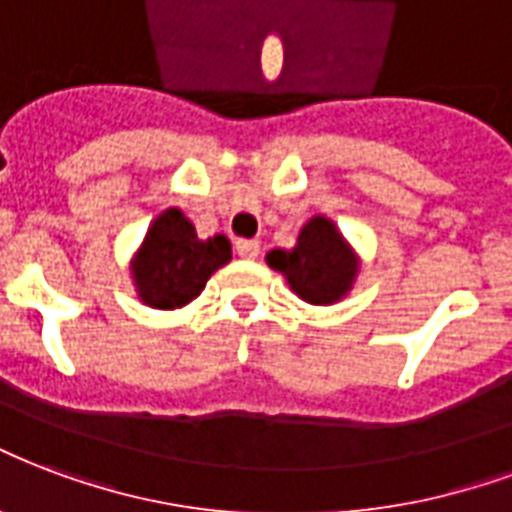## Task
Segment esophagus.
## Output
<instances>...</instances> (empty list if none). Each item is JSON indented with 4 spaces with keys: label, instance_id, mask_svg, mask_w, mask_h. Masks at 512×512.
I'll return each mask as SVG.
<instances>
[{
    "label": "esophagus",
    "instance_id": "esophagus-1",
    "mask_svg": "<svg viewBox=\"0 0 512 512\" xmlns=\"http://www.w3.org/2000/svg\"><path fill=\"white\" fill-rule=\"evenodd\" d=\"M236 252L244 257V260H255V257L260 255V241H255V238H238Z\"/></svg>",
    "mask_w": 512,
    "mask_h": 512
}]
</instances>
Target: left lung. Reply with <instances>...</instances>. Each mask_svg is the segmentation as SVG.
Here are the masks:
<instances>
[{
	"label": "left lung",
	"mask_w": 512,
	"mask_h": 512,
	"mask_svg": "<svg viewBox=\"0 0 512 512\" xmlns=\"http://www.w3.org/2000/svg\"><path fill=\"white\" fill-rule=\"evenodd\" d=\"M266 263L285 276L301 301L314 306L342 301L361 271L358 252L325 214H314L301 227L293 249H271Z\"/></svg>",
	"instance_id": "8db88e82"
}]
</instances>
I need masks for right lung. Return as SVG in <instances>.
Listing matches in <instances>:
<instances>
[{
    "label": "right lung",
    "mask_w": 512,
    "mask_h": 512,
    "mask_svg": "<svg viewBox=\"0 0 512 512\" xmlns=\"http://www.w3.org/2000/svg\"><path fill=\"white\" fill-rule=\"evenodd\" d=\"M230 257L227 236L198 238L181 208H165L130 260L135 293L151 309H181L203 293L211 274Z\"/></svg>",
    "instance_id": "right-lung-1"
}]
</instances>
